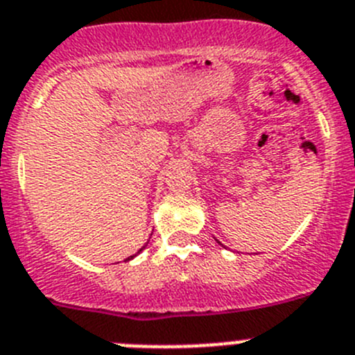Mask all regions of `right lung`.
<instances>
[{
    "label": "right lung",
    "mask_w": 355,
    "mask_h": 355,
    "mask_svg": "<svg viewBox=\"0 0 355 355\" xmlns=\"http://www.w3.org/2000/svg\"><path fill=\"white\" fill-rule=\"evenodd\" d=\"M145 247H147V245H145ZM144 247V248H145ZM144 248H140V252H141V250H144ZM132 257H135V256H131V257H128V259H125V261H129V259H132Z\"/></svg>",
    "instance_id": "right-lung-1"
}]
</instances>
